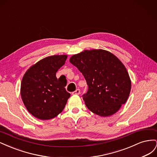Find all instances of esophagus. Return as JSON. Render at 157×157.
<instances>
[{
	"mask_svg": "<svg viewBox=\"0 0 157 157\" xmlns=\"http://www.w3.org/2000/svg\"><path fill=\"white\" fill-rule=\"evenodd\" d=\"M80 89H77L75 90V91H74L72 94H73V95H79L80 94Z\"/></svg>",
	"mask_w": 157,
	"mask_h": 157,
	"instance_id": "34e87169",
	"label": "esophagus"
}]
</instances>
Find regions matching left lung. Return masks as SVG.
Wrapping results in <instances>:
<instances>
[{"label": "left lung", "instance_id": "obj_1", "mask_svg": "<svg viewBox=\"0 0 157 157\" xmlns=\"http://www.w3.org/2000/svg\"><path fill=\"white\" fill-rule=\"evenodd\" d=\"M81 72L88 90L82 98L90 111L101 117L117 113L129 97L131 80L125 66L108 51L84 50L71 57Z\"/></svg>", "mask_w": 157, "mask_h": 157}]
</instances>
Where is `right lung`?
Masks as SVG:
<instances>
[{
	"label": "right lung",
	"mask_w": 157,
	"mask_h": 157,
	"mask_svg": "<svg viewBox=\"0 0 157 157\" xmlns=\"http://www.w3.org/2000/svg\"><path fill=\"white\" fill-rule=\"evenodd\" d=\"M67 55H55L38 61L28 69L21 80V96L27 111L40 120H49L62 112L71 94L67 80L56 77Z\"/></svg>",
	"instance_id": "right-lung-1"
}]
</instances>
